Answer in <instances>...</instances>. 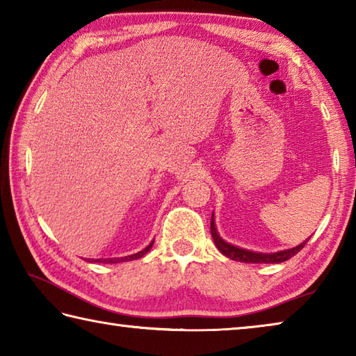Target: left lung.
I'll return each mask as SVG.
<instances>
[{"label":"left lung","mask_w":356,"mask_h":356,"mask_svg":"<svg viewBox=\"0 0 356 356\" xmlns=\"http://www.w3.org/2000/svg\"><path fill=\"white\" fill-rule=\"evenodd\" d=\"M210 232H212L215 246L222 252V254L229 259H232V261L245 262V264H281L297 254V252L303 248L306 242L309 240V238H306L305 242H301L300 245L293 246V248L276 251V252H257V251L238 248V246L227 243L226 240H222L220 237V234H218V231H216V226H215L213 213H212V220H210Z\"/></svg>","instance_id":"1"}]
</instances>
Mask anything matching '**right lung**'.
Segmentation results:
<instances>
[{
	"label": "right lung",
	"instance_id": "1",
	"mask_svg": "<svg viewBox=\"0 0 356 356\" xmlns=\"http://www.w3.org/2000/svg\"><path fill=\"white\" fill-rule=\"evenodd\" d=\"M154 245V240L150 242L146 248L135 252V254H130V256H124V257H110V259H88V262H99V264H118V262H125V261H135V259H140L143 257L146 252L152 248Z\"/></svg>",
	"mask_w": 356,
	"mask_h": 356
}]
</instances>
